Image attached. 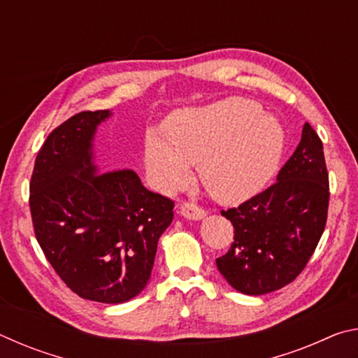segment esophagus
<instances>
[{
    "mask_svg": "<svg viewBox=\"0 0 358 358\" xmlns=\"http://www.w3.org/2000/svg\"><path fill=\"white\" fill-rule=\"evenodd\" d=\"M180 213L181 216L187 217V220H202V217L207 215L205 213V210L199 207L196 203H191V202H183L180 205Z\"/></svg>",
    "mask_w": 358,
    "mask_h": 358,
    "instance_id": "obj_1",
    "label": "esophagus"
}]
</instances>
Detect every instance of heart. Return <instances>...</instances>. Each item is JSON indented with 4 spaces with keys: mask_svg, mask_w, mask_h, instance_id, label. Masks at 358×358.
I'll list each match as a JSON object with an SVG mask.
<instances>
[{
    "mask_svg": "<svg viewBox=\"0 0 358 358\" xmlns=\"http://www.w3.org/2000/svg\"><path fill=\"white\" fill-rule=\"evenodd\" d=\"M166 142L148 136L145 161L162 191L177 189L189 178L187 166L222 203L256 196L281 166L286 134L280 121L264 115L256 101L226 98L173 113L164 124Z\"/></svg>",
    "mask_w": 358,
    "mask_h": 358,
    "instance_id": "b5f03b06",
    "label": "heart"
}]
</instances>
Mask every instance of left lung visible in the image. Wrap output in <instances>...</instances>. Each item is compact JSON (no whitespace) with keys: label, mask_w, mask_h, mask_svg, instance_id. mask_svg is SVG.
Wrapping results in <instances>:
<instances>
[{"label":"left lung","mask_w":358,"mask_h":358,"mask_svg":"<svg viewBox=\"0 0 358 358\" xmlns=\"http://www.w3.org/2000/svg\"><path fill=\"white\" fill-rule=\"evenodd\" d=\"M329 189L322 141L305 123L299 147L275 183L221 211L234 226V243L216 266L230 286L264 295L292 282L324 234Z\"/></svg>","instance_id":"1"}]
</instances>
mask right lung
<instances>
[{
    "mask_svg": "<svg viewBox=\"0 0 358 358\" xmlns=\"http://www.w3.org/2000/svg\"><path fill=\"white\" fill-rule=\"evenodd\" d=\"M108 110H85L48 134L29 181L41 250L85 300L123 303L147 286L173 201L151 192L131 169L96 173L92 142Z\"/></svg>",
    "mask_w": 358,
    "mask_h": 358,
    "instance_id": "obj_1",
    "label": "right lung"
}]
</instances>
